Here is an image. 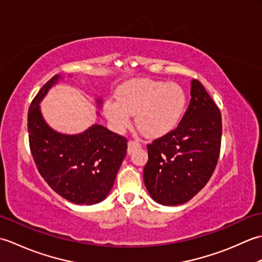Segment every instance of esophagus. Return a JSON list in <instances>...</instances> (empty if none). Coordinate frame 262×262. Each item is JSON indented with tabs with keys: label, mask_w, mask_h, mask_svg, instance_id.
Returning a JSON list of instances; mask_svg holds the SVG:
<instances>
[{
	"label": "esophagus",
	"mask_w": 262,
	"mask_h": 262,
	"mask_svg": "<svg viewBox=\"0 0 262 262\" xmlns=\"http://www.w3.org/2000/svg\"><path fill=\"white\" fill-rule=\"evenodd\" d=\"M141 147V143L137 142V141H129L128 142V148H127V152L128 154H132L134 152V149L136 148H140Z\"/></svg>",
	"instance_id": "1"
}]
</instances>
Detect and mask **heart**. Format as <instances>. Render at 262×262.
<instances>
[{
  "label": "heart",
  "instance_id": "heart-1",
  "mask_svg": "<svg viewBox=\"0 0 262 262\" xmlns=\"http://www.w3.org/2000/svg\"><path fill=\"white\" fill-rule=\"evenodd\" d=\"M186 94L177 83L136 79L125 83L108 101L104 115L114 130L122 133L135 115L138 128L149 137H162L179 124L186 109Z\"/></svg>",
  "mask_w": 262,
  "mask_h": 262
}]
</instances>
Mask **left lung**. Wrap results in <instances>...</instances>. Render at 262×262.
<instances>
[{
    "label": "left lung",
    "instance_id": "left-lung-1",
    "mask_svg": "<svg viewBox=\"0 0 262 262\" xmlns=\"http://www.w3.org/2000/svg\"><path fill=\"white\" fill-rule=\"evenodd\" d=\"M190 102L179 125L147 145L144 182L155 202L187 203L206 186L216 168L222 116L202 83L191 81Z\"/></svg>",
    "mask_w": 262,
    "mask_h": 262
}]
</instances>
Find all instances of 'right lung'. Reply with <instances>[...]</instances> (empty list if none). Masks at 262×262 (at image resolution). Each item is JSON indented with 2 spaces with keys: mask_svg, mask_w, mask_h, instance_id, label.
Instances as JSON below:
<instances>
[{
  "mask_svg": "<svg viewBox=\"0 0 262 262\" xmlns=\"http://www.w3.org/2000/svg\"><path fill=\"white\" fill-rule=\"evenodd\" d=\"M60 75L43 85L28 111V133L32 158L39 173L59 196L76 205L102 202L114 186L127 154V140L101 125L80 134L54 130L43 119L40 103ZM102 100L97 99L100 107Z\"/></svg>",
  "mask_w": 262,
  "mask_h": 262,
  "instance_id": "add662e5",
  "label": "right lung"
}]
</instances>
